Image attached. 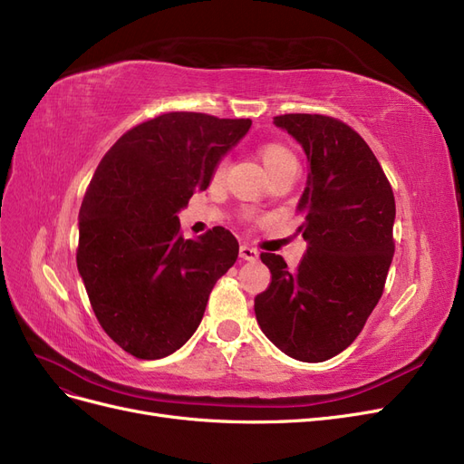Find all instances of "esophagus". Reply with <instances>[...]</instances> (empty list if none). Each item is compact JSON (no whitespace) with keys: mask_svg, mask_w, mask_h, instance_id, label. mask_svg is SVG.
<instances>
[{"mask_svg":"<svg viewBox=\"0 0 464 464\" xmlns=\"http://www.w3.org/2000/svg\"><path fill=\"white\" fill-rule=\"evenodd\" d=\"M238 254H241V258L243 260H248V262H254V260H258V250L256 248H252V246H248V245H243L241 248H238Z\"/></svg>","mask_w":464,"mask_h":464,"instance_id":"obj_1","label":"esophagus"}]
</instances>
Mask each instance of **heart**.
Here are the masks:
<instances>
[{
	"label": "heart",
	"instance_id": "b5f03b06",
	"mask_svg": "<svg viewBox=\"0 0 464 464\" xmlns=\"http://www.w3.org/2000/svg\"><path fill=\"white\" fill-rule=\"evenodd\" d=\"M258 158L262 161L264 169L267 171V175H274L281 169L287 168H296V158L295 154L289 150L285 144L279 142H266L258 148ZM223 171H226V163H219L216 169V177H221Z\"/></svg>",
	"mask_w": 464,
	"mask_h": 464
}]
</instances>
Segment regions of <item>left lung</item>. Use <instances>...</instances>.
<instances>
[{
  "label": "left lung",
  "instance_id": "left-lung-1",
  "mask_svg": "<svg viewBox=\"0 0 464 464\" xmlns=\"http://www.w3.org/2000/svg\"><path fill=\"white\" fill-rule=\"evenodd\" d=\"M303 146L308 179L296 212L308 243L296 270L262 252L272 283L254 298L264 335L303 362L345 351L376 308L393 260L395 198L364 139L316 113L274 117Z\"/></svg>",
  "mask_w": 464,
  "mask_h": 464
}]
</instances>
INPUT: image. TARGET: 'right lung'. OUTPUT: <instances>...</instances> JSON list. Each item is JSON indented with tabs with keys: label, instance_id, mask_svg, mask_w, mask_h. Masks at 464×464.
<instances>
[{
	"label": "right lung",
	"instance_id": "obj_1",
	"mask_svg": "<svg viewBox=\"0 0 464 464\" xmlns=\"http://www.w3.org/2000/svg\"><path fill=\"white\" fill-rule=\"evenodd\" d=\"M250 125L171 111L127 130L102 158L79 212L77 267L103 332L132 356L181 349L235 264L227 229L183 238L177 214Z\"/></svg>",
	"mask_w": 464,
	"mask_h": 464
}]
</instances>
